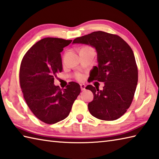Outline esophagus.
<instances>
[{
  "instance_id": "esophagus-1",
  "label": "esophagus",
  "mask_w": 159,
  "mask_h": 159,
  "mask_svg": "<svg viewBox=\"0 0 159 159\" xmlns=\"http://www.w3.org/2000/svg\"><path fill=\"white\" fill-rule=\"evenodd\" d=\"M80 88H81L82 91L85 89V84H80Z\"/></svg>"
}]
</instances>
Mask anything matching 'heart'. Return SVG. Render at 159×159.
I'll return each mask as SVG.
<instances>
[{"mask_svg": "<svg viewBox=\"0 0 159 159\" xmlns=\"http://www.w3.org/2000/svg\"><path fill=\"white\" fill-rule=\"evenodd\" d=\"M88 48V47H85V48ZM74 77H75V79L78 80H82L84 79V75L81 73H76L74 74Z\"/></svg>", "mask_w": 159, "mask_h": 159, "instance_id": "1", "label": "heart"}]
</instances>
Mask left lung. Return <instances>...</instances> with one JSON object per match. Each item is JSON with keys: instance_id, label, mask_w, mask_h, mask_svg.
<instances>
[{"instance_id": "1", "label": "left lung", "mask_w": 159, "mask_h": 159, "mask_svg": "<svg viewBox=\"0 0 159 159\" xmlns=\"http://www.w3.org/2000/svg\"><path fill=\"white\" fill-rule=\"evenodd\" d=\"M73 43L95 48L98 67L92 69V79L103 82V89L86 87L94 94L88 110L93 116L102 120L119 119L128 110L138 83V68L132 48L116 34L102 31L78 37Z\"/></svg>"}]
</instances>
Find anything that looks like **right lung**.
Returning a JSON list of instances; mask_svg holds the SVG:
<instances>
[{"label":"right lung","instance_id":"obj_1","mask_svg":"<svg viewBox=\"0 0 159 159\" xmlns=\"http://www.w3.org/2000/svg\"><path fill=\"white\" fill-rule=\"evenodd\" d=\"M72 40L45 38L34 44L22 59L19 80L25 100L43 122L54 124L69 115L80 93L79 83L70 82L65 89L54 84L63 70L61 52Z\"/></svg>","mask_w":159,"mask_h":159}]
</instances>
